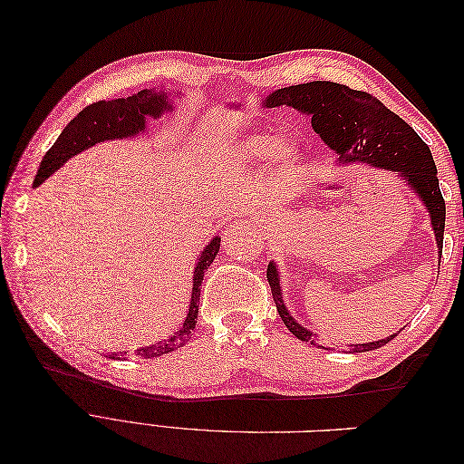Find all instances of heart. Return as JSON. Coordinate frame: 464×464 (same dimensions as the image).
I'll return each mask as SVG.
<instances>
[{
  "label": "heart",
  "instance_id": "b5f03b06",
  "mask_svg": "<svg viewBox=\"0 0 464 464\" xmlns=\"http://www.w3.org/2000/svg\"><path fill=\"white\" fill-rule=\"evenodd\" d=\"M271 159L278 172H286L300 160V150L288 139H276L271 133H256L246 137L232 150L228 162L237 164H254Z\"/></svg>",
  "mask_w": 464,
  "mask_h": 464
}]
</instances>
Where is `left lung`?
I'll use <instances>...</instances> for the list:
<instances>
[{
	"instance_id": "left-lung-1",
	"label": "left lung",
	"mask_w": 464,
	"mask_h": 464,
	"mask_svg": "<svg viewBox=\"0 0 464 464\" xmlns=\"http://www.w3.org/2000/svg\"><path fill=\"white\" fill-rule=\"evenodd\" d=\"M263 106H292L310 116L314 131L319 133L323 143L339 154V162L343 164L366 162L397 172L428 208L441 257L445 201L440 189L438 168L431 159L430 147L395 111H391L370 92L354 91L331 81H312L278 89L265 98ZM266 280L271 285L276 312L286 329L300 341L317 346V334L300 325L286 310L275 263L266 266ZM395 336L397 333L375 343L348 346L350 353H368V350L387 344Z\"/></svg>"
}]
</instances>
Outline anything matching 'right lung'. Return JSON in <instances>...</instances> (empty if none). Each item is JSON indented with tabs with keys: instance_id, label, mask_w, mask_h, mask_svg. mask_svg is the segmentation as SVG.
<instances>
[{
	"instance_id": "obj_1",
	"label": "right lung",
	"mask_w": 464,
	"mask_h": 464,
	"mask_svg": "<svg viewBox=\"0 0 464 464\" xmlns=\"http://www.w3.org/2000/svg\"><path fill=\"white\" fill-rule=\"evenodd\" d=\"M170 110H172V104L168 102V96L162 91L159 92L154 89H149V91L143 89L128 98L101 101L82 108L79 114L65 125V130L60 133L58 141H55L52 149L44 154V159H42L38 172L34 176L33 188H38L42 181L50 178L69 159L75 157V154L82 152L96 143L110 141V139H128V137H137L139 133H145L147 120L150 118L157 120L164 114V111H170ZM218 249H220V237L217 236L203 249V254L198 259V265H195L189 312L181 329L168 336L166 341H159L150 346L139 348L135 353L137 356L157 358V356L172 353V350L184 346L189 341V336L195 329V323H198L203 276L208 269V265L217 257Z\"/></svg>"
}]
</instances>
